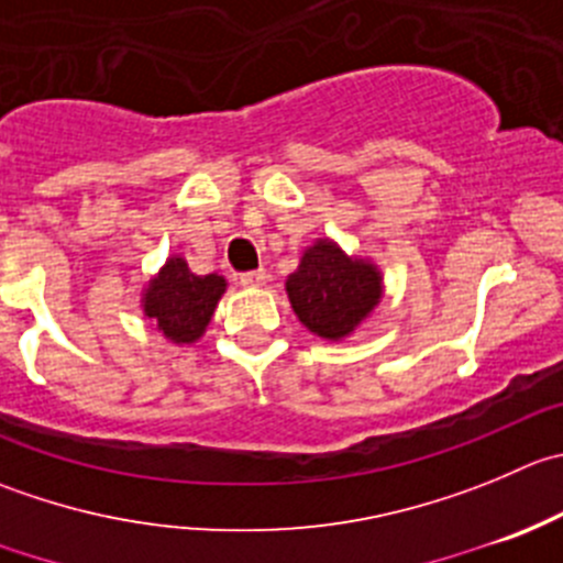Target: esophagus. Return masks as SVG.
<instances>
[{
	"instance_id": "esophagus-1",
	"label": "esophagus",
	"mask_w": 563,
	"mask_h": 563,
	"mask_svg": "<svg viewBox=\"0 0 563 563\" xmlns=\"http://www.w3.org/2000/svg\"><path fill=\"white\" fill-rule=\"evenodd\" d=\"M239 283H242L244 288H258L266 283V272L264 269H255V272H244V275H239Z\"/></svg>"
}]
</instances>
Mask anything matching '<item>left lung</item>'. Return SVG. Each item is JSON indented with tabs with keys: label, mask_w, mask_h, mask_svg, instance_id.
I'll return each instance as SVG.
<instances>
[{
	"label": "left lung",
	"mask_w": 563,
	"mask_h": 563,
	"mask_svg": "<svg viewBox=\"0 0 563 563\" xmlns=\"http://www.w3.org/2000/svg\"><path fill=\"white\" fill-rule=\"evenodd\" d=\"M297 319L324 341L352 335L385 297L382 272L332 239H316L286 280Z\"/></svg>",
	"instance_id": "obj_1"
}]
</instances>
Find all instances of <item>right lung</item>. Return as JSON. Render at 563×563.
I'll use <instances>...</instances> for the list:
<instances>
[{"instance_id":"1","label":"right lung","mask_w":563,"mask_h":563,"mask_svg":"<svg viewBox=\"0 0 563 563\" xmlns=\"http://www.w3.org/2000/svg\"><path fill=\"white\" fill-rule=\"evenodd\" d=\"M222 275H195L181 255L165 261L143 291V313L176 346L195 343L225 294Z\"/></svg>"}]
</instances>
